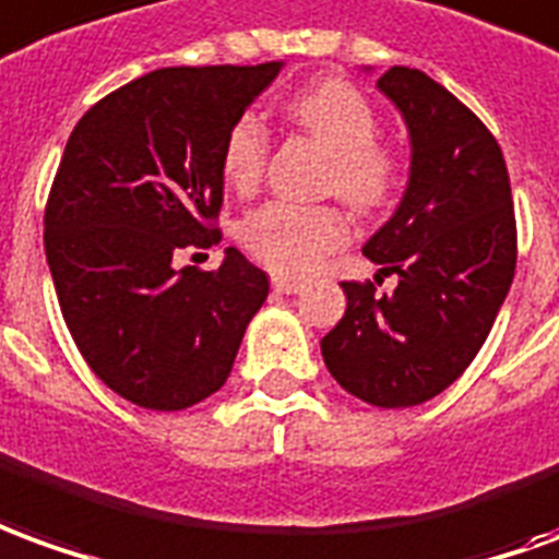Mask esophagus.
Listing matches in <instances>:
<instances>
[{"mask_svg": "<svg viewBox=\"0 0 559 559\" xmlns=\"http://www.w3.org/2000/svg\"><path fill=\"white\" fill-rule=\"evenodd\" d=\"M304 283L298 280H288V276H273V292H280V295H298Z\"/></svg>", "mask_w": 559, "mask_h": 559, "instance_id": "obj_1", "label": "esophagus"}]
</instances>
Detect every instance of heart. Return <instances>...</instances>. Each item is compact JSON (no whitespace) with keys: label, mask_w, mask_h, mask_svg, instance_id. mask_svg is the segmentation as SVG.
Masks as SVG:
<instances>
[{"label":"heart","mask_w":559,"mask_h":559,"mask_svg":"<svg viewBox=\"0 0 559 559\" xmlns=\"http://www.w3.org/2000/svg\"><path fill=\"white\" fill-rule=\"evenodd\" d=\"M286 114L331 156L328 189L352 207L376 210L394 195L397 156L376 141L379 114L361 90L346 81H324L304 90L286 105ZM267 159V129L255 114H243L225 134V183L247 195L261 180ZM349 237V219L331 204L267 201L240 223V243L249 255L276 273L312 271L324 252Z\"/></svg>","instance_id":"b5f03b06"}]
</instances>
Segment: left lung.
<instances>
[{
    "label": "left lung",
    "mask_w": 559,
    "mask_h": 559,
    "mask_svg": "<svg viewBox=\"0 0 559 559\" xmlns=\"http://www.w3.org/2000/svg\"><path fill=\"white\" fill-rule=\"evenodd\" d=\"M379 93L409 132V180L394 216L364 243L397 288L343 283L346 312L322 340L328 370L370 406L437 397L476 358L518 259L509 171L473 110L425 71L394 66Z\"/></svg>",
    "instance_id": "left-lung-1"
}]
</instances>
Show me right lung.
Wrapping results in <instances>:
<instances>
[{
    "label": "right lung",
    "instance_id": "obj_1",
    "mask_svg": "<svg viewBox=\"0 0 559 559\" xmlns=\"http://www.w3.org/2000/svg\"><path fill=\"white\" fill-rule=\"evenodd\" d=\"M283 62L159 69L74 126L45 210L62 319L93 373L134 406L177 413L225 385L267 300L264 271L235 247L219 271L177 267L219 243L225 134Z\"/></svg>",
    "mask_w": 559,
    "mask_h": 559
}]
</instances>
